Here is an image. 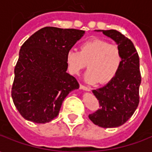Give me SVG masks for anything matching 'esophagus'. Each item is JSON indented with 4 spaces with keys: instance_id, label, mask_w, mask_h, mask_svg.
Instances as JSON below:
<instances>
[{
    "instance_id": "esophagus-1",
    "label": "esophagus",
    "mask_w": 152,
    "mask_h": 152,
    "mask_svg": "<svg viewBox=\"0 0 152 152\" xmlns=\"http://www.w3.org/2000/svg\"><path fill=\"white\" fill-rule=\"evenodd\" d=\"M80 89H83V90H86V91H90V90H91V88H90V87L83 86V85H80Z\"/></svg>"
}]
</instances>
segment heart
Segmentation results:
<instances>
[{
	"label": "heart",
	"instance_id": "obj_1",
	"mask_svg": "<svg viewBox=\"0 0 152 152\" xmlns=\"http://www.w3.org/2000/svg\"><path fill=\"white\" fill-rule=\"evenodd\" d=\"M66 60L70 73L78 75L88 64L89 70L85 76L86 80L89 83L99 81L106 84L117 74L122 55L116 45L102 39H92L83 42L80 51L68 50Z\"/></svg>",
	"mask_w": 152,
	"mask_h": 152
}]
</instances>
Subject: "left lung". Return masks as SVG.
Wrapping results in <instances>:
<instances>
[{"instance_id":"1","label":"left lung","mask_w":152,"mask_h":152,"mask_svg":"<svg viewBox=\"0 0 152 152\" xmlns=\"http://www.w3.org/2000/svg\"><path fill=\"white\" fill-rule=\"evenodd\" d=\"M102 31L117 44L122 55V62L117 74L111 81L92 91L99 100V108L89 114V118L100 127H119L133 115L139 103V57L133 42L120 31Z\"/></svg>"}]
</instances>
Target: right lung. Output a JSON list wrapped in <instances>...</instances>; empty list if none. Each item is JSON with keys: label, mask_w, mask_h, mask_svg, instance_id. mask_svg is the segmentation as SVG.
I'll return each mask as SVG.
<instances>
[{"label": "right lung", "mask_w": 152, "mask_h": 152, "mask_svg": "<svg viewBox=\"0 0 152 152\" xmlns=\"http://www.w3.org/2000/svg\"><path fill=\"white\" fill-rule=\"evenodd\" d=\"M84 34L83 30L45 27L21 46L11 96L27 121L37 124L51 121L67 94L79 88L76 78L66 72V56Z\"/></svg>", "instance_id": "right-lung-1"}]
</instances>
